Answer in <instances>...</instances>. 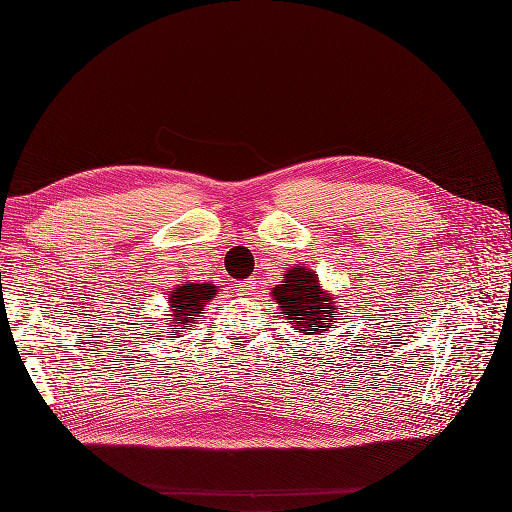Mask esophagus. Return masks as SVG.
<instances>
[{
  "instance_id": "34e87169",
  "label": "esophagus",
  "mask_w": 512,
  "mask_h": 512,
  "mask_svg": "<svg viewBox=\"0 0 512 512\" xmlns=\"http://www.w3.org/2000/svg\"><path fill=\"white\" fill-rule=\"evenodd\" d=\"M255 286H257V284H255V280H253V278H249V280H245V282H240V284H238V290H240V292H247V294H253Z\"/></svg>"
}]
</instances>
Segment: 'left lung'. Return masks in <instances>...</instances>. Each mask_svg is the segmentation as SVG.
<instances>
[{
    "label": "left lung",
    "mask_w": 512,
    "mask_h": 512,
    "mask_svg": "<svg viewBox=\"0 0 512 512\" xmlns=\"http://www.w3.org/2000/svg\"><path fill=\"white\" fill-rule=\"evenodd\" d=\"M272 297L288 319L286 324L292 321L303 334L328 332L330 321L340 315L332 294L321 288L317 274L303 265L290 267L282 284L272 290Z\"/></svg>",
    "instance_id": "1"
}]
</instances>
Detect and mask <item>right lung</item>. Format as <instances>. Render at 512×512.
<instances>
[{
    "label": "right lung",
    "mask_w": 512,
    "mask_h": 512,
    "mask_svg": "<svg viewBox=\"0 0 512 512\" xmlns=\"http://www.w3.org/2000/svg\"><path fill=\"white\" fill-rule=\"evenodd\" d=\"M215 294H218L215 284H199L193 280L178 284L170 292V315L166 317L170 338H176L182 330H191V326L201 317L199 313Z\"/></svg>",
    "instance_id": "right-lung-1"
}]
</instances>
